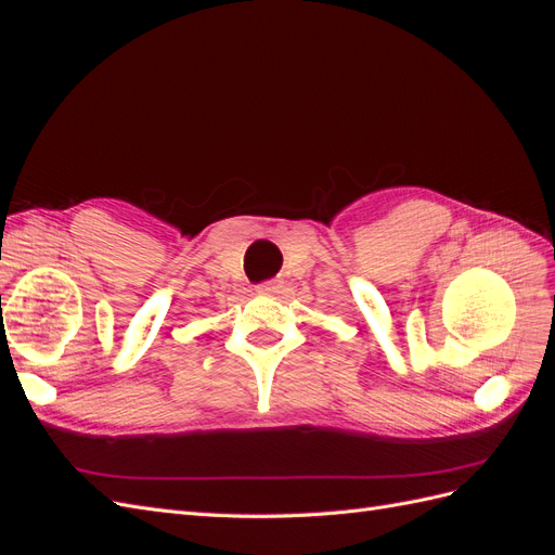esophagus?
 <instances>
[{
	"instance_id": "obj_1",
	"label": "esophagus",
	"mask_w": 555,
	"mask_h": 555,
	"mask_svg": "<svg viewBox=\"0 0 555 555\" xmlns=\"http://www.w3.org/2000/svg\"><path fill=\"white\" fill-rule=\"evenodd\" d=\"M257 292H259V294H275V292H278V282L266 280V282L257 284Z\"/></svg>"
}]
</instances>
